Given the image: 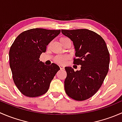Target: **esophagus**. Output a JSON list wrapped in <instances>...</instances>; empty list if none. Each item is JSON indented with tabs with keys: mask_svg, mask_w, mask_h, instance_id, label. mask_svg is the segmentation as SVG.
Here are the masks:
<instances>
[{
	"mask_svg": "<svg viewBox=\"0 0 122 122\" xmlns=\"http://www.w3.org/2000/svg\"><path fill=\"white\" fill-rule=\"evenodd\" d=\"M60 69H61V70H63V69L64 68V66H62V65H60Z\"/></svg>",
	"mask_w": 122,
	"mask_h": 122,
	"instance_id": "esophagus-1",
	"label": "esophagus"
}]
</instances>
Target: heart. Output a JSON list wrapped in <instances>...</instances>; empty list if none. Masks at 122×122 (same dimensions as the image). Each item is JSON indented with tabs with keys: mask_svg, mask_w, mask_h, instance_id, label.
I'll return each instance as SVG.
<instances>
[{
	"mask_svg": "<svg viewBox=\"0 0 122 122\" xmlns=\"http://www.w3.org/2000/svg\"><path fill=\"white\" fill-rule=\"evenodd\" d=\"M68 39L67 38H60V42L61 44H62L64 41H65L66 40ZM67 60V56H61V55H58V56H56L55 58V60L56 62H58V63H64Z\"/></svg>",
	"mask_w": 122,
	"mask_h": 122,
	"instance_id": "b5f03b06",
	"label": "heart"
}]
</instances>
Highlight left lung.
Segmentation results:
<instances>
[{
  "label": "left lung",
  "mask_w": 122,
  "mask_h": 122,
  "mask_svg": "<svg viewBox=\"0 0 122 122\" xmlns=\"http://www.w3.org/2000/svg\"><path fill=\"white\" fill-rule=\"evenodd\" d=\"M61 32L74 45L77 58L73 63L81 66L76 71L65 67V91L72 99L85 100L99 90L109 71L110 55L106 44L102 36L88 29H62Z\"/></svg>",
  "instance_id": "left-lung-1"
}]
</instances>
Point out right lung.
Masks as SVG:
<instances>
[{
	"label": "right lung",
	"instance_id": "right-lung-1",
	"mask_svg": "<svg viewBox=\"0 0 122 122\" xmlns=\"http://www.w3.org/2000/svg\"><path fill=\"white\" fill-rule=\"evenodd\" d=\"M61 30L34 28L19 34L9 50V64L13 81L23 95L35 97L47 92L60 67L46 66L39 57Z\"/></svg>",
	"mask_w": 122,
	"mask_h": 122
}]
</instances>
